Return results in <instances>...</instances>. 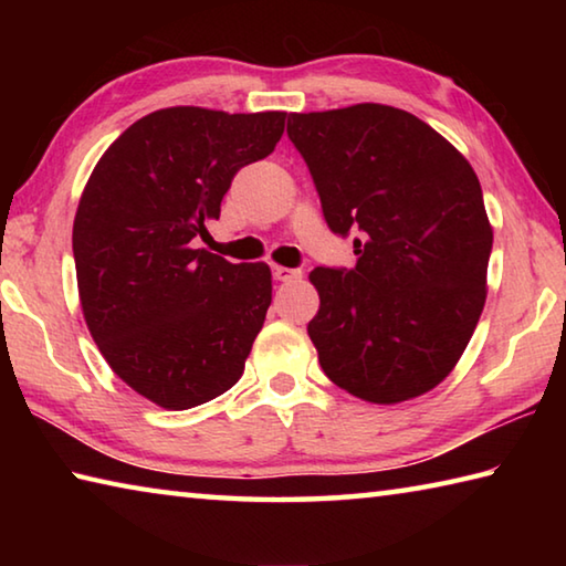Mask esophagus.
I'll use <instances>...</instances> for the list:
<instances>
[{"mask_svg": "<svg viewBox=\"0 0 566 566\" xmlns=\"http://www.w3.org/2000/svg\"><path fill=\"white\" fill-rule=\"evenodd\" d=\"M272 276L276 282H292V280H300L302 270H290V266H272Z\"/></svg>", "mask_w": 566, "mask_h": 566, "instance_id": "obj_1", "label": "esophagus"}]
</instances>
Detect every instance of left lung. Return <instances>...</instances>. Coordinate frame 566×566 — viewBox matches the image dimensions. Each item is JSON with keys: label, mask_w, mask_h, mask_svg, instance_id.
Returning a JSON list of instances; mask_svg holds the SVG:
<instances>
[{"label": "left lung", "mask_w": 566, "mask_h": 566, "mask_svg": "<svg viewBox=\"0 0 566 566\" xmlns=\"http://www.w3.org/2000/svg\"><path fill=\"white\" fill-rule=\"evenodd\" d=\"M324 222L357 264L310 274V337L334 385L395 405L434 389L486 300L492 227L474 169L429 124L385 104L290 114Z\"/></svg>", "instance_id": "8db88e82"}]
</instances>
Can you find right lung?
I'll return each mask as SVG.
<instances>
[{
  "label": "right lung",
  "mask_w": 566,
  "mask_h": 566,
  "mask_svg": "<svg viewBox=\"0 0 566 566\" xmlns=\"http://www.w3.org/2000/svg\"><path fill=\"white\" fill-rule=\"evenodd\" d=\"M286 112H151L94 167L74 217L84 319L114 375L165 409L224 395L272 304L266 264L191 249L242 167L272 155Z\"/></svg>",
  "instance_id": "obj_1"
}]
</instances>
